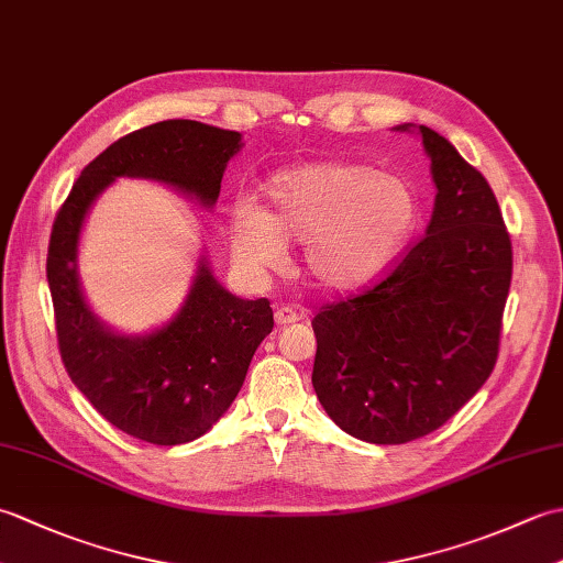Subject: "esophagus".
Here are the masks:
<instances>
[{
  "label": "esophagus",
  "instance_id": "34e87169",
  "mask_svg": "<svg viewBox=\"0 0 563 563\" xmlns=\"http://www.w3.org/2000/svg\"><path fill=\"white\" fill-rule=\"evenodd\" d=\"M305 314L300 312V309L292 307V305H280L278 309H275V324L278 327H288V324H295V321H300Z\"/></svg>",
  "mask_w": 563,
  "mask_h": 563
}]
</instances>
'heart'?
Returning a JSON list of instances; mask_svg holds the SVG:
<instances>
[{
    "label": "heart",
    "mask_w": 563,
    "mask_h": 563,
    "mask_svg": "<svg viewBox=\"0 0 563 563\" xmlns=\"http://www.w3.org/2000/svg\"><path fill=\"white\" fill-rule=\"evenodd\" d=\"M268 210L242 202L230 230L236 258L251 268L278 266L285 242L305 244V271L324 290L373 283L421 222V198L401 174L324 159L268 178Z\"/></svg>",
    "instance_id": "b5f03b06"
}]
</instances>
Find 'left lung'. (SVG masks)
<instances>
[{
    "instance_id": "left-lung-1",
    "label": "left lung",
    "mask_w": 563,
    "mask_h": 563,
    "mask_svg": "<svg viewBox=\"0 0 563 563\" xmlns=\"http://www.w3.org/2000/svg\"><path fill=\"white\" fill-rule=\"evenodd\" d=\"M418 130L438 188L426 236L375 285L312 319L317 397L333 423L375 445L433 433L482 389L512 275L492 186L435 130Z\"/></svg>"
}]
</instances>
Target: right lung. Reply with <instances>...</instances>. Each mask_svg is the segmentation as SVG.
<instances>
[{
	"label": "right lung",
	"instance_id": "obj_1",
	"mask_svg": "<svg viewBox=\"0 0 563 563\" xmlns=\"http://www.w3.org/2000/svg\"><path fill=\"white\" fill-rule=\"evenodd\" d=\"M242 135L198 121L140 128L84 166L59 206L47 246L57 349L75 387L118 430L152 445H181L208 433L244 385L273 329L266 297L227 292L200 263L186 305L150 336H121L91 314L77 280V242L89 206L115 176L169 184L212 206Z\"/></svg>",
	"mask_w": 563,
	"mask_h": 563
}]
</instances>
